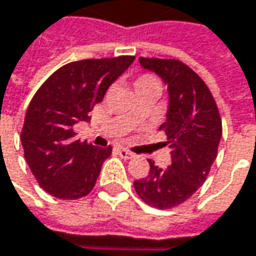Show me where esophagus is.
Instances as JSON below:
<instances>
[{
	"label": "esophagus",
	"instance_id": "34e87169",
	"mask_svg": "<svg viewBox=\"0 0 256 256\" xmlns=\"http://www.w3.org/2000/svg\"><path fill=\"white\" fill-rule=\"evenodd\" d=\"M118 155H120L122 158H124V160H130V158L134 156L133 152L128 151V150H124V148H118Z\"/></svg>",
	"mask_w": 256,
	"mask_h": 256
}]
</instances>
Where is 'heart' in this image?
<instances>
[{"mask_svg":"<svg viewBox=\"0 0 256 256\" xmlns=\"http://www.w3.org/2000/svg\"><path fill=\"white\" fill-rule=\"evenodd\" d=\"M133 88L134 90H139V89H146V88H160V83L158 80L151 76V74H144V76H139L134 83H133Z\"/></svg>","mask_w":256,"mask_h":256,"instance_id":"b5f03b06","label":"heart"}]
</instances>
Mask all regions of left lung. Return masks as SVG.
I'll list each match as a JSON object with an SVG mask.
<instances>
[{"label": "left lung", "mask_w": 256, "mask_h": 256, "mask_svg": "<svg viewBox=\"0 0 256 256\" xmlns=\"http://www.w3.org/2000/svg\"><path fill=\"white\" fill-rule=\"evenodd\" d=\"M144 68L158 74L168 89L167 118L160 126L172 148L167 168L150 162V173L133 186L154 208L167 210L183 204L206 180L217 158L222 126L216 100L196 73L178 60L145 58Z\"/></svg>", "instance_id": "8db88e82"}]
</instances>
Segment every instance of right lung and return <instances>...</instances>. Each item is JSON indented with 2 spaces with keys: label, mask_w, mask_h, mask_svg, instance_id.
<instances>
[{
  "label": "right lung",
  "mask_w": 256,
  "mask_h": 256,
  "mask_svg": "<svg viewBox=\"0 0 256 256\" xmlns=\"http://www.w3.org/2000/svg\"><path fill=\"white\" fill-rule=\"evenodd\" d=\"M133 56L80 60L54 72L26 111L22 145L39 186L58 199H79L95 186L112 148L74 139L73 126L90 122L89 112L133 62Z\"/></svg>",
  "instance_id": "1"
}]
</instances>
